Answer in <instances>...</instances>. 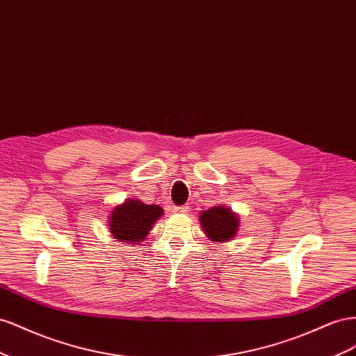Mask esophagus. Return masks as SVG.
I'll list each match as a JSON object with an SVG mask.
<instances>
[{
	"label": "esophagus",
	"instance_id": "1",
	"mask_svg": "<svg viewBox=\"0 0 356 356\" xmlns=\"http://www.w3.org/2000/svg\"><path fill=\"white\" fill-rule=\"evenodd\" d=\"M175 213H179V215H188L189 213V207L188 206H180V207H175L172 209Z\"/></svg>",
	"mask_w": 356,
	"mask_h": 356
}]
</instances>
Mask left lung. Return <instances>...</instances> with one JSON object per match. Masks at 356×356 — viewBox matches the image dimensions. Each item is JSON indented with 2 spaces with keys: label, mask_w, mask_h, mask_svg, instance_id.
<instances>
[{
  "label": "left lung",
  "mask_w": 356,
  "mask_h": 356,
  "mask_svg": "<svg viewBox=\"0 0 356 356\" xmlns=\"http://www.w3.org/2000/svg\"><path fill=\"white\" fill-rule=\"evenodd\" d=\"M200 223L210 241L227 243L234 240L240 228V218L227 206H215L200 213Z\"/></svg>",
  "instance_id": "left-lung-1"
}]
</instances>
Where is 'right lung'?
<instances>
[{
	"label": "right lung",
	"instance_id": "obj_1",
	"mask_svg": "<svg viewBox=\"0 0 356 356\" xmlns=\"http://www.w3.org/2000/svg\"><path fill=\"white\" fill-rule=\"evenodd\" d=\"M164 216V210L156 204H145L137 198H127L115 206L107 216L108 231L118 241L141 245L154 223Z\"/></svg>",
	"mask_w": 356,
	"mask_h": 356
}]
</instances>
